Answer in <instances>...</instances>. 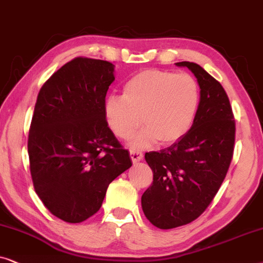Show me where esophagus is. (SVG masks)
Segmentation results:
<instances>
[{"label":"esophagus","mask_w":263,"mask_h":263,"mask_svg":"<svg viewBox=\"0 0 263 263\" xmlns=\"http://www.w3.org/2000/svg\"><path fill=\"white\" fill-rule=\"evenodd\" d=\"M129 156H131V160L134 163H137L143 159V154L141 152H138V150H131V152H129Z\"/></svg>","instance_id":"1"}]
</instances>
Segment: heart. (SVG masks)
Returning a JSON list of instances; mask_svg holds the SVG:
<instances>
[{
  "label": "heart",
  "mask_w": 263,
  "mask_h": 263,
  "mask_svg": "<svg viewBox=\"0 0 263 263\" xmlns=\"http://www.w3.org/2000/svg\"><path fill=\"white\" fill-rule=\"evenodd\" d=\"M201 92L197 80L189 73L144 69L131 77L122 96L107 97L103 114L108 127L120 139H132L134 148H148L160 139L168 145L180 141L194 124Z\"/></svg>",
  "instance_id": "heart-1"
}]
</instances>
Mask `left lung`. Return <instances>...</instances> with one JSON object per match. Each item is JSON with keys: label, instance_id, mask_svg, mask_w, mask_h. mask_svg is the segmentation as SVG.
<instances>
[{"label": "left lung", "instance_id": "1", "mask_svg": "<svg viewBox=\"0 0 263 263\" xmlns=\"http://www.w3.org/2000/svg\"><path fill=\"white\" fill-rule=\"evenodd\" d=\"M194 73L201 89L197 115L180 141L145 154L153 184L142 196L144 215L162 230L186 225L207 209L233 156L236 124L226 91L201 66L177 62Z\"/></svg>", "mask_w": 263, "mask_h": 263}]
</instances>
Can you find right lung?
Returning <instances> with one entry per match:
<instances>
[{"instance_id": "obj_1", "label": "right lung", "mask_w": 263, "mask_h": 263, "mask_svg": "<svg viewBox=\"0 0 263 263\" xmlns=\"http://www.w3.org/2000/svg\"><path fill=\"white\" fill-rule=\"evenodd\" d=\"M114 65L76 58L38 93L27 150L34 191L56 218L77 223L102 205L108 185L132 166L103 114Z\"/></svg>"}]
</instances>
